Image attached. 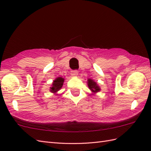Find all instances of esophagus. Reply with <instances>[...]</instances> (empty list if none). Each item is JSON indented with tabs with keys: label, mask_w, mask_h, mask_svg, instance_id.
Instances as JSON below:
<instances>
[{
	"label": "esophagus",
	"mask_w": 151,
	"mask_h": 151,
	"mask_svg": "<svg viewBox=\"0 0 151 151\" xmlns=\"http://www.w3.org/2000/svg\"><path fill=\"white\" fill-rule=\"evenodd\" d=\"M78 72L77 70H72L71 73H70V74H71L72 76H76L78 75Z\"/></svg>",
	"instance_id": "34e87169"
}]
</instances>
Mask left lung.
I'll use <instances>...</instances> for the list:
<instances>
[{"instance_id": "8db88e82", "label": "left lung", "mask_w": 151, "mask_h": 151, "mask_svg": "<svg viewBox=\"0 0 151 151\" xmlns=\"http://www.w3.org/2000/svg\"><path fill=\"white\" fill-rule=\"evenodd\" d=\"M88 85L89 88L93 93H97L101 90L100 88L97 86V83L93 81H92L91 79H89L88 81Z\"/></svg>"}]
</instances>
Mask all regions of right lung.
Masks as SVG:
<instances>
[{
	"label": "right lung",
	"mask_w": 151,
	"mask_h": 151,
	"mask_svg": "<svg viewBox=\"0 0 151 151\" xmlns=\"http://www.w3.org/2000/svg\"><path fill=\"white\" fill-rule=\"evenodd\" d=\"M64 82V78L62 77L57 78L55 81H54L52 83V87L50 88V91L52 93H56L62 88Z\"/></svg>",
	"instance_id": "add662e5"
}]
</instances>
